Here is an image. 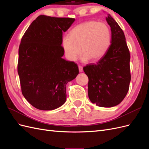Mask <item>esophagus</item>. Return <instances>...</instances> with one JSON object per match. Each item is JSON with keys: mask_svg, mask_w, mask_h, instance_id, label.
I'll return each mask as SVG.
<instances>
[{"mask_svg": "<svg viewBox=\"0 0 149 149\" xmlns=\"http://www.w3.org/2000/svg\"><path fill=\"white\" fill-rule=\"evenodd\" d=\"M78 68H79V72H83V66L79 65V66H78Z\"/></svg>", "mask_w": 149, "mask_h": 149, "instance_id": "esophagus-1", "label": "esophagus"}]
</instances>
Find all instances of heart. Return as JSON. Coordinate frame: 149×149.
<instances>
[{
    "label": "heart",
    "mask_w": 149,
    "mask_h": 149,
    "mask_svg": "<svg viewBox=\"0 0 149 149\" xmlns=\"http://www.w3.org/2000/svg\"><path fill=\"white\" fill-rule=\"evenodd\" d=\"M111 41V31L106 24L88 21L72 29L70 35L62 38L61 44L65 55L70 60L74 61L81 50L82 61L90 59L96 61L106 53Z\"/></svg>",
    "instance_id": "1"
}]
</instances>
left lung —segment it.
<instances>
[{
	"mask_svg": "<svg viewBox=\"0 0 149 149\" xmlns=\"http://www.w3.org/2000/svg\"><path fill=\"white\" fill-rule=\"evenodd\" d=\"M106 21L111 30L109 48L96 64L88 65L83 70L89 79L90 101L98 106L111 107L120 103L129 91L130 56L123 30L109 14Z\"/></svg>",
	"mask_w": 149,
	"mask_h": 149,
	"instance_id": "1",
	"label": "left lung"
}]
</instances>
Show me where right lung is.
<instances>
[{
  "label": "right lung",
  "mask_w": 149,
  "mask_h": 149,
  "mask_svg": "<svg viewBox=\"0 0 149 149\" xmlns=\"http://www.w3.org/2000/svg\"><path fill=\"white\" fill-rule=\"evenodd\" d=\"M74 20L40 15L22 37L17 66L22 93L38 109L50 111L63 104L66 85L79 73L77 64L62 58L63 32Z\"/></svg>",
  "instance_id": "add662e5"
}]
</instances>
